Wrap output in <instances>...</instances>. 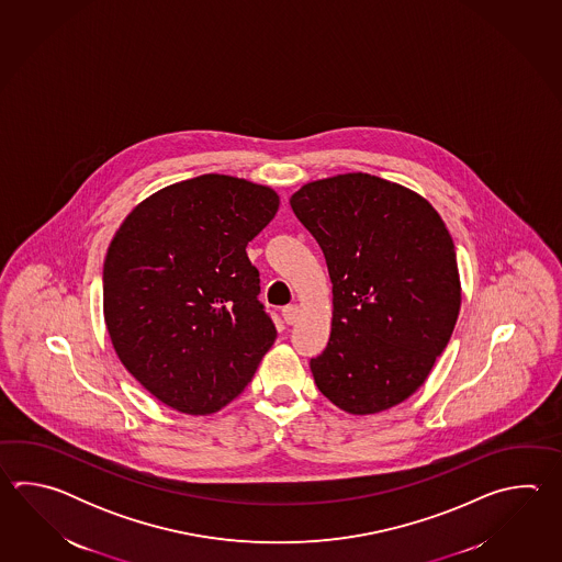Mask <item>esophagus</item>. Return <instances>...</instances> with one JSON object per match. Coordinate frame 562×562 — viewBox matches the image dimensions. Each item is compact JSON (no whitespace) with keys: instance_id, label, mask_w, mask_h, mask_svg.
Returning a JSON list of instances; mask_svg holds the SVG:
<instances>
[{"instance_id":"esophagus-1","label":"esophagus","mask_w":562,"mask_h":562,"mask_svg":"<svg viewBox=\"0 0 562 562\" xmlns=\"http://www.w3.org/2000/svg\"><path fill=\"white\" fill-rule=\"evenodd\" d=\"M281 315H283V319H285L286 325H293V323L297 322L299 317L297 305H285V307L281 310Z\"/></svg>"}]
</instances>
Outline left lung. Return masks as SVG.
Returning a JSON list of instances; mask_svg holds the SVG:
<instances>
[{"label": "left lung", "instance_id": "left-lung-1", "mask_svg": "<svg viewBox=\"0 0 562 562\" xmlns=\"http://www.w3.org/2000/svg\"><path fill=\"white\" fill-rule=\"evenodd\" d=\"M289 203L334 283L331 337L310 363L319 392L353 416L402 404L430 375L460 313L442 218L418 192L366 172L313 180Z\"/></svg>", "mask_w": 562, "mask_h": 562}]
</instances>
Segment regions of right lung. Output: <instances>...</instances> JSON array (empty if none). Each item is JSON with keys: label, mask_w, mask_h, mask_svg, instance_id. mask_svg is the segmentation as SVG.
Listing matches in <instances>:
<instances>
[{"label": "right lung", "mask_w": 562, "mask_h": 562, "mask_svg": "<svg viewBox=\"0 0 562 562\" xmlns=\"http://www.w3.org/2000/svg\"><path fill=\"white\" fill-rule=\"evenodd\" d=\"M279 194L227 175L165 187L124 218L104 261V322L144 390L206 416L251 382L277 329L259 301L247 245Z\"/></svg>", "instance_id": "1"}]
</instances>
